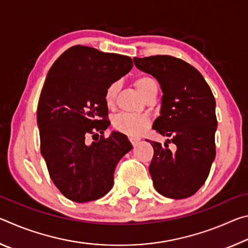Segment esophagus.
I'll list each match as a JSON object with an SVG mask.
<instances>
[{"label": "esophagus", "instance_id": "34e87169", "mask_svg": "<svg viewBox=\"0 0 248 248\" xmlns=\"http://www.w3.org/2000/svg\"><path fill=\"white\" fill-rule=\"evenodd\" d=\"M129 140H130V142H131V144L133 146H137L138 144H139V142H140V140L139 139H136V138H129Z\"/></svg>", "mask_w": 248, "mask_h": 248}]
</instances>
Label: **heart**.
Masks as SVG:
<instances>
[{
	"instance_id": "obj_1",
	"label": "heart",
	"mask_w": 248,
	"mask_h": 248,
	"mask_svg": "<svg viewBox=\"0 0 248 248\" xmlns=\"http://www.w3.org/2000/svg\"><path fill=\"white\" fill-rule=\"evenodd\" d=\"M134 84H136L137 90L139 91L142 97H144L153 87L156 86V83L154 82V79L149 77L138 78L134 81ZM118 91L119 82H112L111 84H109L106 91H105V103H106V105L111 106L115 103ZM112 124H114L115 129H117L120 132L127 133L129 136H139V134L143 133L149 128L150 119L145 115L123 112V114H118L115 116L114 120H112Z\"/></svg>"
}]
</instances>
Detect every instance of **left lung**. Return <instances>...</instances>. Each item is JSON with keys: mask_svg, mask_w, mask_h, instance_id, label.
Returning <instances> with one entry per match:
<instances>
[{"mask_svg": "<svg viewBox=\"0 0 248 248\" xmlns=\"http://www.w3.org/2000/svg\"><path fill=\"white\" fill-rule=\"evenodd\" d=\"M138 69L157 79L163 92L153 129L167 139L150 141L154 155L149 171L154 188L171 199L190 197L207 180L216 157V99L198 70L171 56L133 58ZM176 145L168 149L167 142Z\"/></svg>", "mask_w": 248, "mask_h": 248, "instance_id": "left-lung-1", "label": "left lung"}]
</instances>
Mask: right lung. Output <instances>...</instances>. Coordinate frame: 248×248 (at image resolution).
Wrapping results in <instances>:
<instances>
[{
    "label": "right lung",
    "mask_w": 248,
    "mask_h": 248,
    "mask_svg": "<svg viewBox=\"0 0 248 248\" xmlns=\"http://www.w3.org/2000/svg\"><path fill=\"white\" fill-rule=\"evenodd\" d=\"M131 58L73 46L50 68L37 107L40 151L53 184L75 202L102 198L118 162L132 145L124 134L103 133L110 123L105 91L132 69ZM101 137L92 144L90 134Z\"/></svg>",
    "instance_id": "right-lung-1"
}]
</instances>
